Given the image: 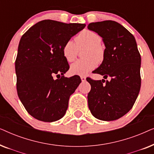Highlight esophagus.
<instances>
[{"instance_id": "obj_1", "label": "esophagus", "mask_w": 154, "mask_h": 154, "mask_svg": "<svg viewBox=\"0 0 154 154\" xmlns=\"http://www.w3.org/2000/svg\"><path fill=\"white\" fill-rule=\"evenodd\" d=\"M81 81H83V82H84V81H86V77H85V76H84V75H81Z\"/></svg>"}]
</instances>
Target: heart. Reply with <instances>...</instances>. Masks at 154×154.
Masks as SVG:
<instances>
[{"instance_id": "1", "label": "heart", "mask_w": 154, "mask_h": 154, "mask_svg": "<svg viewBox=\"0 0 154 154\" xmlns=\"http://www.w3.org/2000/svg\"><path fill=\"white\" fill-rule=\"evenodd\" d=\"M75 43L68 41L62 47V54L69 62L74 61L79 50L86 48L84 56L86 59L79 60L71 66V72L75 75L88 74L97 66V62H101L104 57V50L100 45L101 37L97 33L90 30H84L75 37Z\"/></svg>"}]
</instances>
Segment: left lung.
<instances>
[{"instance_id": "obj_1", "label": "left lung", "mask_w": 154, "mask_h": 154, "mask_svg": "<svg viewBox=\"0 0 154 154\" xmlns=\"http://www.w3.org/2000/svg\"><path fill=\"white\" fill-rule=\"evenodd\" d=\"M88 29L102 38L106 48L102 64L93 71L110 81L87 78L91 85L88 107L96 119L111 121L132 108L141 87V56L133 35L116 22H92Z\"/></svg>"}]
</instances>
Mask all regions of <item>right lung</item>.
<instances>
[{
	"label": "right lung",
	"mask_w": 154,
	"mask_h": 154,
	"mask_svg": "<svg viewBox=\"0 0 154 154\" xmlns=\"http://www.w3.org/2000/svg\"><path fill=\"white\" fill-rule=\"evenodd\" d=\"M85 26L45 20L21 38L15 60L17 90L27 112L35 119L54 122L66 113L69 97L81 80L79 75L64 77L69 65L62 47ZM54 75L60 77L55 80Z\"/></svg>",
	"instance_id": "1"
}]
</instances>
